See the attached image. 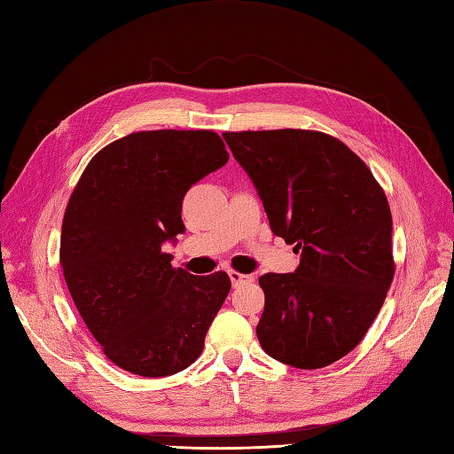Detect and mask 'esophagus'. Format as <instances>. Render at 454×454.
Masks as SVG:
<instances>
[{"instance_id": "esophagus-1", "label": "esophagus", "mask_w": 454, "mask_h": 454, "mask_svg": "<svg viewBox=\"0 0 454 454\" xmlns=\"http://www.w3.org/2000/svg\"><path fill=\"white\" fill-rule=\"evenodd\" d=\"M228 275H230V281H232V285H234V286H239V285H247V283H252V281H254V277H252V275L238 273V271H234V269H230Z\"/></svg>"}]
</instances>
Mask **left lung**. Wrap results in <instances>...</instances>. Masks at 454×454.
Returning a JSON list of instances; mask_svg holds the SVG:
<instances>
[{
    "label": "left lung",
    "mask_w": 454,
    "mask_h": 454,
    "mask_svg": "<svg viewBox=\"0 0 454 454\" xmlns=\"http://www.w3.org/2000/svg\"><path fill=\"white\" fill-rule=\"evenodd\" d=\"M263 200L273 234L301 252L294 273L259 277L263 351L322 369L369 332L394 278L392 215L366 163L317 130L224 132Z\"/></svg>",
    "instance_id": "8db88e82"
}]
</instances>
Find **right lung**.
Returning <instances> with one entry per match:
<instances>
[{"mask_svg": "<svg viewBox=\"0 0 454 454\" xmlns=\"http://www.w3.org/2000/svg\"><path fill=\"white\" fill-rule=\"evenodd\" d=\"M212 130H142L99 150L62 220L60 265L74 304L107 359L140 376L187 369L230 293L224 271L173 269L161 244L185 232V192L224 166Z\"/></svg>", "mask_w": 454, "mask_h": 454, "instance_id": "right-lung-1", "label": "right lung"}]
</instances>
